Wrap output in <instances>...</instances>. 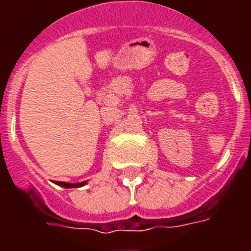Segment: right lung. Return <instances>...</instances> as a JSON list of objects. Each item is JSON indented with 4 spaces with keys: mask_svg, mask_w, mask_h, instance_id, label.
Wrapping results in <instances>:
<instances>
[{
    "mask_svg": "<svg viewBox=\"0 0 251 251\" xmlns=\"http://www.w3.org/2000/svg\"><path fill=\"white\" fill-rule=\"evenodd\" d=\"M86 183V181H83V182L79 183H68V182H60V181H56V185L61 186V187L70 188V187H80V186H84Z\"/></svg>",
    "mask_w": 251,
    "mask_h": 251,
    "instance_id": "right-lung-1",
    "label": "right lung"
}]
</instances>
